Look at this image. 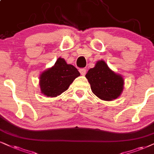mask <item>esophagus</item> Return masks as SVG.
<instances>
[{
	"instance_id": "esophagus-1",
	"label": "esophagus",
	"mask_w": 154,
	"mask_h": 154,
	"mask_svg": "<svg viewBox=\"0 0 154 154\" xmlns=\"http://www.w3.org/2000/svg\"><path fill=\"white\" fill-rule=\"evenodd\" d=\"M79 72H80L81 75H85V74H86V69H85V68H82V69H79Z\"/></svg>"
}]
</instances>
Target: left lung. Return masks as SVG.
<instances>
[{
	"label": "left lung",
	"instance_id": "8db88e82",
	"mask_svg": "<svg viewBox=\"0 0 154 154\" xmlns=\"http://www.w3.org/2000/svg\"><path fill=\"white\" fill-rule=\"evenodd\" d=\"M85 77L90 84L92 92L102 100H115L123 91V77L112 70L102 60L97 61L94 67L89 69Z\"/></svg>",
	"mask_w": 154,
	"mask_h": 154
}]
</instances>
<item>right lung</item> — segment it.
I'll list each match as a JSON object with an SVG mask.
<instances>
[{
  "mask_svg": "<svg viewBox=\"0 0 154 154\" xmlns=\"http://www.w3.org/2000/svg\"><path fill=\"white\" fill-rule=\"evenodd\" d=\"M80 73L73 65L59 57L52 67L42 72L40 75L39 85L42 94L48 97H56L67 90L73 81Z\"/></svg>",
  "mask_w": 154,
  "mask_h": 154,
  "instance_id": "add662e5",
  "label": "right lung"
}]
</instances>
